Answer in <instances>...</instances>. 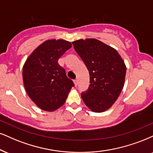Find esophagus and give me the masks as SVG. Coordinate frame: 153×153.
<instances>
[{
  "label": "esophagus",
  "instance_id": "1",
  "mask_svg": "<svg viewBox=\"0 0 153 153\" xmlns=\"http://www.w3.org/2000/svg\"><path fill=\"white\" fill-rule=\"evenodd\" d=\"M78 80H77V79H75L74 81V85L75 86H77V85H78Z\"/></svg>",
  "mask_w": 153,
  "mask_h": 153
}]
</instances>
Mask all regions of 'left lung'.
Listing matches in <instances>:
<instances>
[{"instance_id":"obj_1","label":"left lung","mask_w":153,"mask_h":153,"mask_svg":"<svg viewBox=\"0 0 153 153\" xmlns=\"http://www.w3.org/2000/svg\"><path fill=\"white\" fill-rule=\"evenodd\" d=\"M72 44L89 72L90 85L82 94L83 101L94 112H104L118 99L123 88L124 61L116 49L97 39H80Z\"/></svg>"}]
</instances>
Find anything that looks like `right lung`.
I'll list each match as a JSON object with an SVG mask.
<instances>
[{
  "instance_id": "1",
  "label": "right lung",
  "mask_w": 153,
  "mask_h": 153,
  "mask_svg": "<svg viewBox=\"0 0 153 153\" xmlns=\"http://www.w3.org/2000/svg\"><path fill=\"white\" fill-rule=\"evenodd\" d=\"M71 48L65 39H48L33 51L22 68L25 91L39 108L54 111L65 103L72 86L58 59Z\"/></svg>"
}]
</instances>
